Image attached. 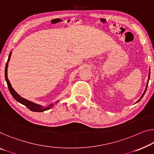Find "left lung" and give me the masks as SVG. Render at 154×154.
Returning <instances> with one entry per match:
<instances>
[{
  "mask_svg": "<svg viewBox=\"0 0 154 154\" xmlns=\"http://www.w3.org/2000/svg\"><path fill=\"white\" fill-rule=\"evenodd\" d=\"M149 77H150V68H149V75H148V80H147V83H146V88H145V90L144 91V92H143V95H141V97H140V99L137 101V102H136V103H137V102H138L142 98H143V97L144 96V93H145V92H146V88H147V86H148V83H149Z\"/></svg>",
  "mask_w": 154,
  "mask_h": 154,
  "instance_id": "8db88e82",
  "label": "left lung"
}]
</instances>
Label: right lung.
<instances>
[{"label": "right lung", "mask_w": 154, "mask_h": 154, "mask_svg": "<svg viewBox=\"0 0 154 154\" xmlns=\"http://www.w3.org/2000/svg\"><path fill=\"white\" fill-rule=\"evenodd\" d=\"M11 52H12L11 51L10 54H9L8 61H7V63H6V66H5V80H6L7 84H8L9 91H10V93L11 94V95H12V97L14 98V99L17 100L18 102H19L21 104L24 105V106H26V107L28 108V109L30 110V111H34V112H43V111H47V110H49V109H51V108L53 107L54 105L59 102V100L57 101V102H55L54 103H52V104L48 105V106H47L46 107H45V106H42V105L37 104H36V103H34L33 102H31V101H29V100H27L26 99H25V98H23V97H22L21 96H20L19 95H18L17 92H16L14 89L12 88V86H11V85L10 84V81H9L8 77V63L10 60Z\"/></svg>", "instance_id": "add662e5"}]
</instances>
